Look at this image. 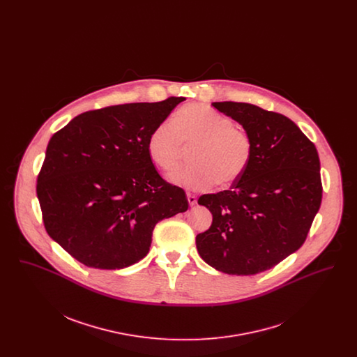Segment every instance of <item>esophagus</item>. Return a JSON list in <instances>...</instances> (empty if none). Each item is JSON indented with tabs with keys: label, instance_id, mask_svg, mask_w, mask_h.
<instances>
[{
	"label": "esophagus",
	"instance_id": "34e87169",
	"mask_svg": "<svg viewBox=\"0 0 357 357\" xmlns=\"http://www.w3.org/2000/svg\"><path fill=\"white\" fill-rule=\"evenodd\" d=\"M187 201H188L190 206H194V204H197V197L194 194H191V192H187Z\"/></svg>",
	"mask_w": 357,
	"mask_h": 357
}]
</instances>
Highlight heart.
I'll return each mask as SVG.
<instances>
[{
	"mask_svg": "<svg viewBox=\"0 0 357 357\" xmlns=\"http://www.w3.org/2000/svg\"><path fill=\"white\" fill-rule=\"evenodd\" d=\"M187 147L194 146V163L176 171L171 182L191 190H208L217 182L230 186L248 170L253 140L221 112L201 104L181 108L172 121L158 124L150 134L147 150L153 163L162 170H175Z\"/></svg>",
	"mask_w": 357,
	"mask_h": 357,
	"instance_id": "1",
	"label": "heart"
}]
</instances>
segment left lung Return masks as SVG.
Segmentation results:
<instances>
[{"mask_svg": "<svg viewBox=\"0 0 357 357\" xmlns=\"http://www.w3.org/2000/svg\"><path fill=\"white\" fill-rule=\"evenodd\" d=\"M211 105L249 132L253 155L230 190L199 197L198 204L210 210L213 223L195 238L197 249L220 272H265L305 242L323 198L319 153L281 114L249 102Z\"/></svg>", "mask_w": 357, "mask_h": 357, "instance_id": "obj_1", "label": "left lung"}]
</instances>
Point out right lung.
Listing matches in <instances>:
<instances>
[{"instance_id": "obj_1", "label": "right lung", "mask_w": 357, "mask_h": 357, "mask_svg": "<svg viewBox=\"0 0 357 357\" xmlns=\"http://www.w3.org/2000/svg\"><path fill=\"white\" fill-rule=\"evenodd\" d=\"M185 98L88 111L52 136L37 176L50 237L85 266L115 271L144 258L155 225L188 208L147 150L153 128Z\"/></svg>"}]
</instances>
